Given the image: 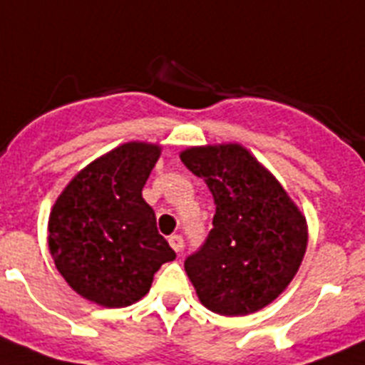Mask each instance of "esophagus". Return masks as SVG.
Wrapping results in <instances>:
<instances>
[{
  "label": "esophagus",
  "instance_id": "34e87169",
  "mask_svg": "<svg viewBox=\"0 0 365 365\" xmlns=\"http://www.w3.org/2000/svg\"><path fill=\"white\" fill-rule=\"evenodd\" d=\"M169 244H170V248H173L176 253H180L183 250V239L180 235H170Z\"/></svg>",
  "mask_w": 365,
  "mask_h": 365
}]
</instances>
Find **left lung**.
I'll return each mask as SVG.
<instances>
[{"mask_svg": "<svg viewBox=\"0 0 365 365\" xmlns=\"http://www.w3.org/2000/svg\"><path fill=\"white\" fill-rule=\"evenodd\" d=\"M183 165L215 198L213 230L185 259L202 305L246 316L290 284L307 250V220L272 173L237 143L191 147Z\"/></svg>", "mask_w": 365, "mask_h": 365, "instance_id": "obj_1", "label": "left lung"}]
</instances>
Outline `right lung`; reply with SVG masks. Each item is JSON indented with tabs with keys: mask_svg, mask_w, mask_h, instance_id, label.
Here are the masks:
<instances>
[{
	"mask_svg": "<svg viewBox=\"0 0 365 365\" xmlns=\"http://www.w3.org/2000/svg\"><path fill=\"white\" fill-rule=\"evenodd\" d=\"M160 154V145H121L84 167L56 198L49 252L84 299L108 309L132 305L150 290L160 266L176 259L141 195Z\"/></svg>",
	"mask_w": 365,
	"mask_h": 365,
	"instance_id": "obj_1",
	"label": "right lung"
}]
</instances>
